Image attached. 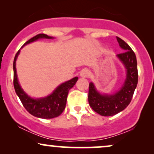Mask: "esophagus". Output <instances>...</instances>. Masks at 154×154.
I'll use <instances>...</instances> for the list:
<instances>
[{"instance_id": "obj_1", "label": "esophagus", "mask_w": 154, "mask_h": 154, "mask_svg": "<svg viewBox=\"0 0 154 154\" xmlns=\"http://www.w3.org/2000/svg\"><path fill=\"white\" fill-rule=\"evenodd\" d=\"M89 71L87 69H82V71L80 72V73H79V76H80L81 77H83V78H85V77H89Z\"/></svg>"}]
</instances>
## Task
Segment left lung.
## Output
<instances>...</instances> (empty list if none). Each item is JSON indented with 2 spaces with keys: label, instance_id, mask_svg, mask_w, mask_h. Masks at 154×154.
<instances>
[{
  "label": "left lung",
  "instance_id": "left-lung-1",
  "mask_svg": "<svg viewBox=\"0 0 154 154\" xmlns=\"http://www.w3.org/2000/svg\"><path fill=\"white\" fill-rule=\"evenodd\" d=\"M119 46L124 52L116 56L126 69L127 75L123 85L114 94L102 95L97 91L94 84L90 82L88 102L95 112L103 116H114L123 111L130 104L137 85V59L134 51L121 38L116 37Z\"/></svg>",
  "mask_w": 154,
  "mask_h": 154
}]
</instances>
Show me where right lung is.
<instances>
[{"label":"right lung","mask_w":154,"mask_h":154,"mask_svg":"<svg viewBox=\"0 0 154 154\" xmlns=\"http://www.w3.org/2000/svg\"><path fill=\"white\" fill-rule=\"evenodd\" d=\"M40 38L52 39V37L48 36L45 34H39L32 38L29 39L24 45H26L32 42L38 40ZM20 50L16 54L14 60V86L16 93L18 95L21 102L25 108L26 110L32 114V115L42 119H52L59 116L64 110L66 107L67 95L69 91L73 87L77 82L78 77H75L70 80L67 81L60 85L54 90V91L51 95L47 97L41 98H32L29 97L26 93L23 91L19 85L18 79H17V70H16V61H17L18 55L19 54Z\"/></svg>","instance_id":"right-lung-1"}]
</instances>
